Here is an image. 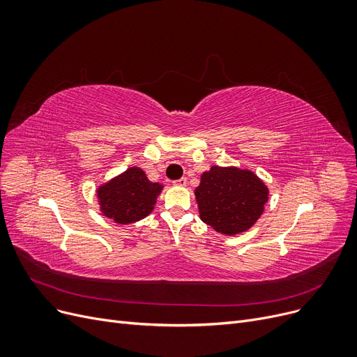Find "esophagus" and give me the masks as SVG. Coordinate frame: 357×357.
<instances>
[{
	"mask_svg": "<svg viewBox=\"0 0 357 357\" xmlns=\"http://www.w3.org/2000/svg\"><path fill=\"white\" fill-rule=\"evenodd\" d=\"M174 185L175 187H187V178H181V179L174 181Z\"/></svg>",
	"mask_w": 357,
	"mask_h": 357,
	"instance_id": "obj_1",
	"label": "esophagus"
}]
</instances>
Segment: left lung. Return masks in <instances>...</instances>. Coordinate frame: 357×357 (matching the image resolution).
Wrapping results in <instances>:
<instances>
[{
  "mask_svg": "<svg viewBox=\"0 0 357 357\" xmlns=\"http://www.w3.org/2000/svg\"><path fill=\"white\" fill-rule=\"evenodd\" d=\"M195 199L201 220L222 235L235 236L264 213L268 188L250 169L211 166L201 175Z\"/></svg>",
  "mask_w": 357,
  "mask_h": 357,
  "instance_id": "1",
  "label": "left lung"
}]
</instances>
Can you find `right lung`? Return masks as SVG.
I'll use <instances>...</instances> for the list:
<instances>
[{
  "instance_id": "1",
  "label": "right lung",
  "mask_w": 357,
  "mask_h": 357,
  "mask_svg": "<svg viewBox=\"0 0 357 357\" xmlns=\"http://www.w3.org/2000/svg\"><path fill=\"white\" fill-rule=\"evenodd\" d=\"M162 190L163 185L149 181L142 167L131 166L102 183L96 195L103 215L118 225H130L153 211Z\"/></svg>"
}]
</instances>
